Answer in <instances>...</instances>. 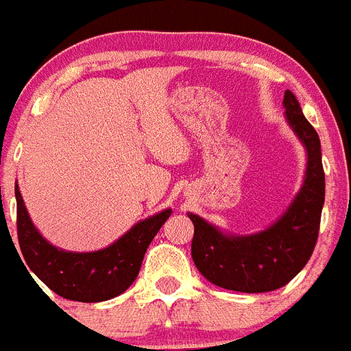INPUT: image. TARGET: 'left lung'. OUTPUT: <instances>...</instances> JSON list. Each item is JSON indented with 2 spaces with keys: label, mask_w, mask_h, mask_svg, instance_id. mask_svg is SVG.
Wrapping results in <instances>:
<instances>
[{
  "label": "left lung",
  "mask_w": 351,
  "mask_h": 351,
  "mask_svg": "<svg viewBox=\"0 0 351 351\" xmlns=\"http://www.w3.org/2000/svg\"><path fill=\"white\" fill-rule=\"evenodd\" d=\"M285 119L307 153V167L291 205L267 228L228 234L187 212L194 225L191 255L210 284L239 293H267L289 284L311 258L325 203V171L317 132L291 90L284 94Z\"/></svg>",
  "instance_id": "1"
}]
</instances>
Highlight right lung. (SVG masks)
Here are the masks:
<instances>
[{"label":"right lung","instance_id":"obj_1","mask_svg":"<svg viewBox=\"0 0 351 351\" xmlns=\"http://www.w3.org/2000/svg\"><path fill=\"white\" fill-rule=\"evenodd\" d=\"M16 202L17 237L26 267H30L28 273L32 271L62 298L85 303L116 298L134 284L149 243L173 212L166 208L135 223L107 248L67 252L48 243L35 228L17 185Z\"/></svg>","mask_w":351,"mask_h":351}]
</instances>
